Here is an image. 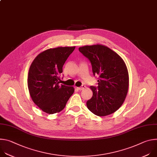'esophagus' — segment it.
Segmentation results:
<instances>
[{
    "label": "esophagus",
    "instance_id": "1",
    "mask_svg": "<svg viewBox=\"0 0 157 157\" xmlns=\"http://www.w3.org/2000/svg\"><path fill=\"white\" fill-rule=\"evenodd\" d=\"M85 87H86V86H84V85H82L81 87H77V89H78V90L81 91V90H83V89H84Z\"/></svg>",
    "mask_w": 157,
    "mask_h": 157
}]
</instances>
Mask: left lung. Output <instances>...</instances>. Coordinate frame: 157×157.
<instances>
[{
    "label": "left lung",
    "mask_w": 157,
    "mask_h": 157,
    "mask_svg": "<svg viewBox=\"0 0 157 157\" xmlns=\"http://www.w3.org/2000/svg\"><path fill=\"white\" fill-rule=\"evenodd\" d=\"M79 51L91 61L93 75H99L98 88L91 86L93 97L88 109L98 116H106L118 110L127 96L129 78L126 64L115 52L102 44L86 45Z\"/></svg>",
    "instance_id": "8db88e82"
}]
</instances>
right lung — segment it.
<instances>
[{"label":"right lung","instance_id":"1","mask_svg":"<svg viewBox=\"0 0 157 157\" xmlns=\"http://www.w3.org/2000/svg\"><path fill=\"white\" fill-rule=\"evenodd\" d=\"M75 47L50 48L40 53L32 63L28 87L33 102L49 114L59 113L73 94V87L60 84L63 66Z\"/></svg>","mask_w":157,"mask_h":157}]
</instances>
